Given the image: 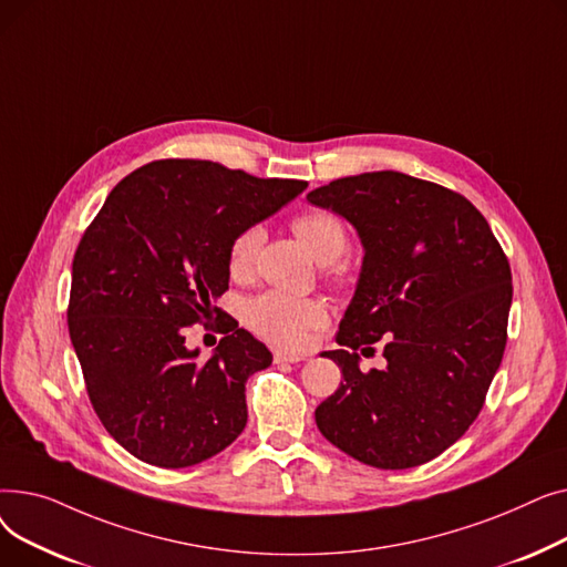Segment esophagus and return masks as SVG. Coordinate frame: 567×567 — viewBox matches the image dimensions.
<instances>
[{"label":"esophagus","mask_w":567,"mask_h":567,"mask_svg":"<svg viewBox=\"0 0 567 567\" xmlns=\"http://www.w3.org/2000/svg\"><path fill=\"white\" fill-rule=\"evenodd\" d=\"M274 361L280 365V363H301L303 355H296V353H287V351H276L274 353Z\"/></svg>","instance_id":"obj_1"}]
</instances>
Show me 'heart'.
<instances>
[{
  "mask_svg": "<svg viewBox=\"0 0 567 567\" xmlns=\"http://www.w3.org/2000/svg\"><path fill=\"white\" fill-rule=\"evenodd\" d=\"M291 229L301 238L308 252L321 264L340 259L349 248L344 223L336 214L321 212V208L293 218ZM264 231L257 225L241 229L231 238L227 266L234 278H246L252 271ZM246 319L250 329L266 342L285 349H301L308 344L310 331L326 323V310L315 299H296V296L266 291L248 303Z\"/></svg>",
  "mask_w": 567,
  "mask_h": 567,
  "instance_id": "heart-1",
  "label": "heart"
}]
</instances>
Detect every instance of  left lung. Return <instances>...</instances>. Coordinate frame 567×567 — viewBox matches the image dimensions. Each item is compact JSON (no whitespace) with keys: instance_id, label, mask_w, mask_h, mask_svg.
<instances>
[{"instance_id":"left-lung-1","label":"left lung","mask_w":567,"mask_h":567,"mask_svg":"<svg viewBox=\"0 0 567 567\" xmlns=\"http://www.w3.org/2000/svg\"><path fill=\"white\" fill-rule=\"evenodd\" d=\"M308 199L347 218L365 248L340 349L342 370L319 432L374 468L439 457L478 419L508 340L511 264L464 195L402 172H365ZM384 342L383 371L361 373L359 350Z\"/></svg>"}]
</instances>
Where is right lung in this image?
Masks as SVG:
<instances>
[{
  "mask_svg": "<svg viewBox=\"0 0 567 567\" xmlns=\"http://www.w3.org/2000/svg\"><path fill=\"white\" fill-rule=\"evenodd\" d=\"M308 188L212 161L131 172L84 229L73 257L69 333L86 395L133 457L184 468L218 455L248 421L246 381L274 355L231 317L208 362L183 329L223 310L231 238Z\"/></svg>",
  "mask_w": 567,
  "mask_h": 567,
  "instance_id": "1",
  "label": "right lung"
}]
</instances>
